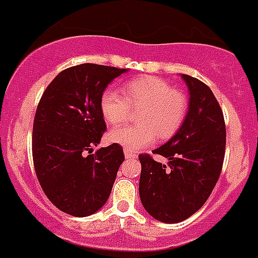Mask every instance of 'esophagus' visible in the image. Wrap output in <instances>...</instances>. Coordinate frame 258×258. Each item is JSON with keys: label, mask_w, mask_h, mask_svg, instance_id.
<instances>
[{"label": "esophagus", "mask_w": 258, "mask_h": 258, "mask_svg": "<svg viewBox=\"0 0 258 258\" xmlns=\"http://www.w3.org/2000/svg\"><path fill=\"white\" fill-rule=\"evenodd\" d=\"M124 155H125V158H136L137 157L136 153H132L131 151H127V150H124Z\"/></svg>", "instance_id": "obj_1"}]
</instances>
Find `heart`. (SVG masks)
<instances>
[{
    "mask_svg": "<svg viewBox=\"0 0 258 258\" xmlns=\"http://www.w3.org/2000/svg\"><path fill=\"white\" fill-rule=\"evenodd\" d=\"M121 93L113 88L102 92L100 108L107 124H121L131 108H141L137 121L139 125H122L108 133L111 143L127 151L148 147L156 138L169 139L180 129L186 111L185 94L174 89L170 83L156 77H141L127 80Z\"/></svg>",
    "mask_w": 258,
    "mask_h": 258,
    "instance_id": "b5f03b06",
    "label": "heart"
}]
</instances>
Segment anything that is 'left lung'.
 <instances>
[{
	"label": "left lung",
	"mask_w": 258,
	"mask_h": 258,
	"mask_svg": "<svg viewBox=\"0 0 258 258\" xmlns=\"http://www.w3.org/2000/svg\"><path fill=\"white\" fill-rule=\"evenodd\" d=\"M189 92L188 112L180 129L153 150L167 164L141 155L139 197L146 211L166 224L192 216L205 205L220 176L226 131L220 105L201 80L180 75Z\"/></svg>",
	"instance_id": "obj_1"
}]
</instances>
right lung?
Wrapping results in <instances>:
<instances>
[{"label":"right lung","instance_id":"right-lung-1","mask_svg":"<svg viewBox=\"0 0 258 258\" xmlns=\"http://www.w3.org/2000/svg\"><path fill=\"white\" fill-rule=\"evenodd\" d=\"M127 69L82 63L49 83L33 125V161L44 195L58 210L89 216L107 202L124 161L119 145L92 153L106 124L100 108L102 92Z\"/></svg>","mask_w":258,"mask_h":258}]
</instances>
